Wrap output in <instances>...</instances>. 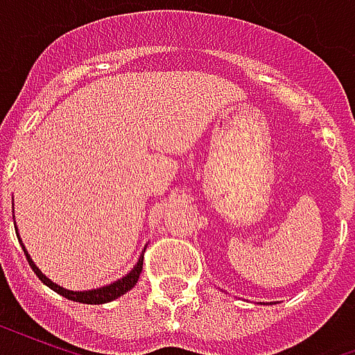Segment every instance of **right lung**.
Segmentation results:
<instances>
[{
    "instance_id": "add662e5",
    "label": "right lung",
    "mask_w": 355,
    "mask_h": 355,
    "mask_svg": "<svg viewBox=\"0 0 355 355\" xmlns=\"http://www.w3.org/2000/svg\"><path fill=\"white\" fill-rule=\"evenodd\" d=\"M24 249V245H22ZM26 253V251H24ZM26 259L30 262V266L34 270V274L42 279L47 287H51L53 291H57L58 295H62V297L70 298V300H76V302H83V304H104V302H110V300H116L117 297H121L125 295L127 291H131L137 282H139V275L142 272V261H144V257H140L139 262H137V266L132 268L129 274L121 277V279H117L116 283H110L106 287H101V289H94V291H68V289H62L60 285L57 283H53L49 277H45V275L40 272V268L35 266L32 259L28 257L26 253Z\"/></svg>"
}]
</instances>
